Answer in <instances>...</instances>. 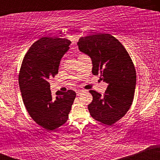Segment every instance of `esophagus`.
<instances>
[{
	"instance_id": "34e87169",
	"label": "esophagus",
	"mask_w": 160,
	"mask_h": 160,
	"mask_svg": "<svg viewBox=\"0 0 160 160\" xmlns=\"http://www.w3.org/2000/svg\"><path fill=\"white\" fill-rule=\"evenodd\" d=\"M85 92H86V91L83 90V89H78V90H77V95H81L82 93Z\"/></svg>"
}]
</instances>
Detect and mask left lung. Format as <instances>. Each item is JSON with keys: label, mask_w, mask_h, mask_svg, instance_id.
<instances>
[{"label": "left lung", "mask_w": 160, "mask_h": 160, "mask_svg": "<svg viewBox=\"0 0 160 160\" xmlns=\"http://www.w3.org/2000/svg\"><path fill=\"white\" fill-rule=\"evenodd\" d=\"M80 52L92 62V72L100 74L108 84L104 95L89 92L92 101L88 105L95 120L106 125L115 123L129 110L136 85V72L129 55L122 43L109 34L82 37L78 43Z\"/></svg>", "instance_id": "1"}]
</instances>
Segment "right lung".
I'll use <instances>...</instances> for the list:
<instances>
[{
	"label": "right lung",
	"instance_id": "add662e5",
	"mask_svg": "<svg viewBox=\"0 0 160 160\" xmlns=\"http://www.w3.org/2000/svg\"><path fill=\"white\" fill-rule=\"evenodd\" d=\"M71 43L66 38H40L29 48L20 68L19 84L24 104L34 122L47 130L67 122L76 98V92L68 90L52 98L49 82L58 74L60 61Z\"/></svg>",
	"mask_w": 160,
	"mask_h": 160
}]
</instances>
